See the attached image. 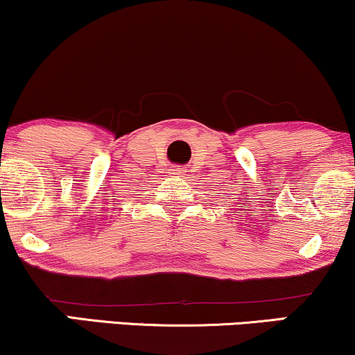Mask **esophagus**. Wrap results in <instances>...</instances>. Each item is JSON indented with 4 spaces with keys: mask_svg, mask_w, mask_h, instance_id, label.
I'll list each match as a JSON object with an SVG mask.
<instances>
[{
    "mask_svg": "<svg viewBox=\"0 0 355 355\" xmlns=\"http://www.w3.org/2000/svg\"><path fill=\"white\" fill-rule=\"evenodd\" d=\"M173 175H177V177H183V175H185V170H182V168L173 170Z\"/></svg>",
    "mask_w": 355,
    "mask_h": 355,
    "instance_id": "obj_1",
    "label": "esophagus"
}]
</instances>
